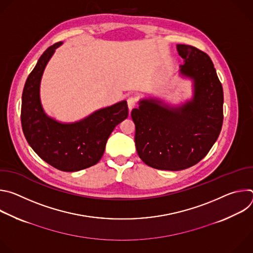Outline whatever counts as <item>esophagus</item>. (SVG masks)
<instances>
[{
    "label": "esophagus",
    "instance_id": "34e87169",
    "mask_svg": "<svg viewBox=\"0 0 253 253\" xmlns=\"http://www.w3.org/2000/svg\"><path fill=\"white\" fill-rule=\"evenodd\" d=\"M127 104H128V108H129V111H131L133 108L136 106V104H137V100H136V98L135 97H129L128 99H127Z\"/></svg>",
    "mask_w": 253,
    "mask_h": 253
}]
</instances>
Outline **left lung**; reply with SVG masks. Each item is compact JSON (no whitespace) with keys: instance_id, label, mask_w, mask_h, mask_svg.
<instances>
[{"instance_id":"left-lung-1","label":"left lung","mask_w":253,"mask_h":253,"mask_svg":"<svg viewBox=\"0 0 253 253\" xmlns=\"http://www.w3.org/2000/svg\"><path fill=\"white\" fill-rule=\"evenodd\" d=\"M177 51L184 60L180 74L193 81V99L177 108L143 99L131 112L139 157L150 167L170 171L203 159L223 123V89L210 57L190 45L179 44Z\"/></svg>"}]
</instances>
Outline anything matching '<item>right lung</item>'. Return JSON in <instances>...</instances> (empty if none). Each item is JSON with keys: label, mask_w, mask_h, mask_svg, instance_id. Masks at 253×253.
I'll return each mask as SVG.
<instances>
[{"label": "right lung", "mask_w": 253, "mask_h": 253, "mask_svg": "<svg viewBox=\"0 0 253 253\" xmlns=\"http://www.w3.org/2000/svg\"><path fill=\"white\" fill-rule=\"evenodd\" d=\"M61 44L49 47L28 76L22 94L21 123L29 145L39 157L61 171L74 172L99 162L110 134L128 117V106L122 101L69 124L47 116L40 101V83L48 61Z\"/></svg>", "instance_id": "right-lung-1"}]
</instances>
